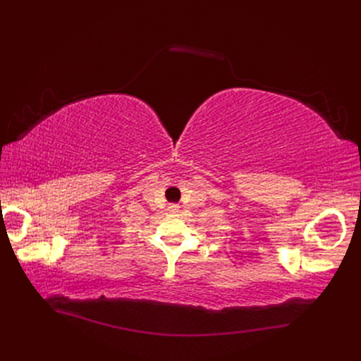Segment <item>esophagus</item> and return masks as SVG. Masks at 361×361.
<instances>
[{
	"label": "esophagus",
	"instance_id": "1",
	"mask_svg": "<svg viewBox=\"0 0 361 361\" xmlns=\"http://www.w3.org/2000/svg\"><path fill=\"white\" fill-rule=\"evenodd\" d=\"M169 212L178 214V212H179V206H178V204H170V206H169Z\"/></svg>",
	"mask_w": 361,
	"mask_h": 361
}]
</instances>
